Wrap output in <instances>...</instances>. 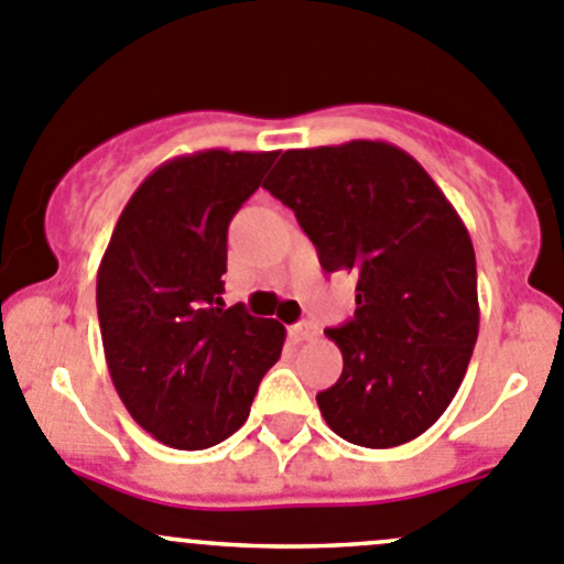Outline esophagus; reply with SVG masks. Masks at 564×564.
Returning <instances> with one entry per match:
<instances>
[{
    "mask_svg": "<svg viewBox=\"0 0 564 564\" xmlns=\"http://www.w3.org/2000/svg\"><path fill=\"white\" fill-rule=\"evenodd\" d=\"M318 335V327L311 322H300L294 324V327H289V338L294 340V344H305V340H314Z\"/></svg>",
    "mask_w": 564,
    "mask_h": 564,
    "instance_id": "esophagus-1",
    "label": "esophagus"
}]
</instances>
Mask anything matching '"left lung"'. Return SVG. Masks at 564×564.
I'll return each instance as SVG.
<instances>
[{"label":"left lung","instance_id":"obj_1","mask_svg":"<svg viewBox=\"0 0 564 564\" xmlns=\"http://www.w3.org/2000/svg\"><path fill=\"white\" fill-rule=\"evenodd\" d=\"M294 209L324 272L357 278V308L324 329L344 373L316 403L340 440L398 447L445 414L480 327L469 231L429 172L388 141L286 150L264 182Z\"/></svg>","mask_w":564,"mask_h":564}]
</instances>
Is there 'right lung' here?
Instances as JSON below:
<instances>
[{"label": "right lung", "instance_id": "obj_1", "mask_svg": "<svg viewBox=\"0 0 564 564\" xmlns=\"http://www.w3.org/2000/svg\"><path fill=\"white\" fill-rule=\"evenodd\" d=\"M278 152L202 150L147 176L98 267L108 373L130 417L174 451H204L248 420L286 327L224 308L226 231Z\"/></svg>", "mask_w": 564, "mask_h": 564}]
</instances>
